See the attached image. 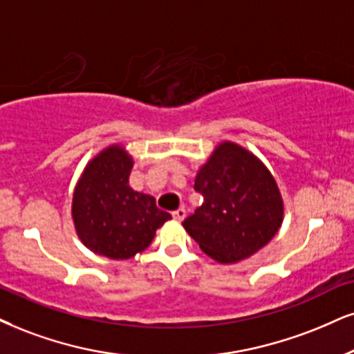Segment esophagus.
Wrapping results in <instances>:
<instances>
[{
    "mask_svg": "<svg viewBox=\"0 0 354 354\" xmlns=\"http://www.w3.org/2000/svg\"><path fill=\"white\" fill-rule=\"evenodd\" d=\"M185 215H187V212H185V208H178V210H176L172 213V216L176 218L177 221H182L185 218Z\"/></svg>",
    "mask_w": 354,
    "mask_h": 354,
    "instance_id": "esophagus-1",
    "label": "esophagus"
}]
</instances>
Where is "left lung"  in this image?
<instances>
[{
	"label": "left lung",
	"instance_id": "8db88e82",
	"mask_svg": "<svg viewBox=\"0 0 354 354\" xmlns=\"http://www.w3.org/2000/svg\"><path fill=\"white\" fill-rule=\"evenodd\" d=\"M202 207L184 220L200 250L221 264L246 259L281 228L283 205L268 167L234 142H221L198 170Z\"/></svg>",
	"mask_w": 354,
	"mask_h": 354
}]
</instances>
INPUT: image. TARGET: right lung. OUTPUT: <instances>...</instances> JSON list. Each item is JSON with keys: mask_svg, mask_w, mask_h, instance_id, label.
<instances>
[{"mask_svg": "<svg viewBox=\"0 0 354 354\" xmlns=\"http://www.w3.org/2000/svg\"><path fill=\"white\" fill-rule=\"evenodd\" d=\"M133 159L110 146L86 165L73 192L72 216L88 250L110 259H129L149 246L156 230L170 220L156 198L129 187Z\"/></svg>", "mask_w": 354, "mask_h": 354, "instance_id": "add662e5", "label": "right lung"}]
</instances>
